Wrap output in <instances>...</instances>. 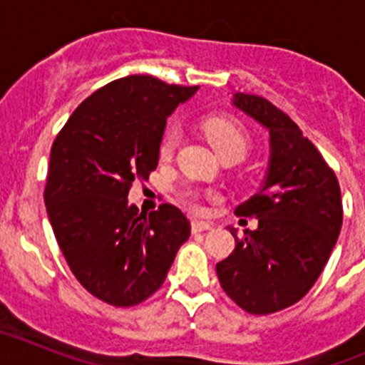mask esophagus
<instances>
[{
  "label": "esophagus",
  "instance_id": "34e87169",
  "mask_svg": "<svg viewBox=\"0 0 365 365\" xmlns=\"http://www.w3.org/2000/svg\"><path fill=\"white\" fill-rule=\"evenodd\" d=\"M206 230H212L210 222L192 221V232H193V234H199V232H206Z\"/></svg>",
  "mask_w": 365,
  "mask_h": 365
}]
</instances>
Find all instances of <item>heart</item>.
<instances>
[{
	"label": "heart",
	"instance_id": "heart-1",
	"mask_svg": "<svg viewBox=\"0 0 365 365\" xmlns=\"http://www.w3.org/2000/svg\"><path fill=\"white\" fill-rule=\"evenodd\" d=\"M202 131H205L206 138L210 146L214 148L215 153L221 157H227V155H235L237 159H243L245 153L248 150V137L245 133V130L241 128L237 122H234L232 118L225 117H212L206 118L202 122ZM177 143H179V131L175 128H170L164 133L163 140H160L159 153L163 159L172 157L173 151H175ZM182 201L185 205H188L192 210H201V202H199L197 192L193 190H185L182 192Z\"/></svg>",
	"mask_w": 365,
	"mask_h": 365
}]
</instances>
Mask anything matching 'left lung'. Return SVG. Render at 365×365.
<instances>
[{
    "mask_svg": "<svg viewBox=\"0 0 365 365\" xmlns=\"http://www.w3.org/2000/svg\"><path fill=\"white\" fill-rule=\"evenodd\" d=\"M232 106L269 131L265 179L235 214L256 217V230L228 227L234 252L217 263V278L243 311L270 314L311 291L341 228L340 186L314 144L269 100L235 93Z\"/></svg>",
    "mask_w": 365,
    "mask_h": 365,
    "instance_id": "left-lung-1",
    "label": "left lung"
}]
</instances>
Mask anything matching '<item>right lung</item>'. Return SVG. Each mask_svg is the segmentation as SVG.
<instances>
[{"label": "right lung", "mask_w": 365, "mask_h": 365, "mask_svg": "<svg viewBox=\"0 0 365 365\" xmlns=\"http://www.w3.org/2000/svg\"><path fill=\"white\" fill-rule=\"evenodd\" d=\"M199 87L133 74L86 98L51 148L45 206L67 265L115 307L150 298L166 279L190 221L173 205L144 214L128 201L159 164L168 117Z\"/></svg>", "instance_id": "1"}]
</instances>
